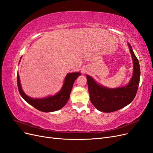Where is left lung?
I'll list each match as a JSON object with an SVG mask.
<instances>
[{"mask_svg": "<svg viewBox=\"0 0 153 153\" xmlns=\"http://www.w3.org/2000/svg\"><path fill=\"white\" fill-rule=\"evenodd\" d=\"M133 62V73L128 84L124 87L110 89L100 85L91 76L87 75L90 100L95 108L101 112H112L130 103L135 98L140 82L139 62L128 43Z\"/></svg>", "mask_w": 153, "mask_h": 153, "instance_id": "left-lung-1", "label": "left lung"}]
</instances>
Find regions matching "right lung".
Masks as SVG:
<instances>
[{"instance_id":"right-lung-1","label":"right lung","mask_w":153,"mask_h":153,"mask_svg":"<svg viewBox=\"0 0 153 153\" xmlns=\"http://www.w3.org/2000/svg\"><path fill=\"white\" fill-rule=\"evenodd\" d=\"M80 75V73H71L67 74L64 79V83L61 89L54 96H48L44 98H32L25 94L22 89L20 84V76L17 74V84L18 88L21 96L27 103L34 106L41 112H51L62 108L66 105L70 96V93L74 82L78 76Z\"/></svg>"}]
</instances>
